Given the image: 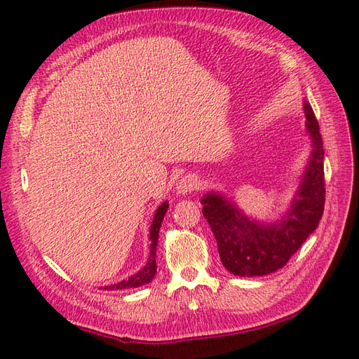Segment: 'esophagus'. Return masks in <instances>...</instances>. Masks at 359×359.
Returning a JSON list of instances; mask_svg holds the SVG:
<instances>
[{
  "mask_svg": "<svg viewBox=\"0 0 359 359\" xmlns=\"http://www.w3.org/2000/svg\"><path fill=\"white\" fill-rule=\"evenodd\" d=\"M201 186V180L196 175H191V173H187L184 175L178 182H177V193L180 196H186V194L198 190Z\"/></svg>",
  "mask_w": 359,
  "mask_h": 359,
  "instance_id": "esophagus-1",
  "label": "esophagus"
}]
</instances>
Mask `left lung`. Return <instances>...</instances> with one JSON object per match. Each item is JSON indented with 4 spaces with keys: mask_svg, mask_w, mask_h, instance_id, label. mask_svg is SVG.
I'll use <instances>...</instances> for the list:
<instances>
[{
    "mask_svg": "<svg viewBox=\"0 0 359 359\" xmlns=\"http://www.w3.org/2000/svg\"><path fill=\"white\" fill-rule=\"evenodd\" d=\"M306 130L311 139V154L295 196L285 215L274 223L250 219L223 194L210 191L202 198V214L215 236L223 266L240 277L276 273L297 253L316 231L323 214L325 177L323 142L318 119L304 100Z\"/></svg>",
    "mask_w": 359,
    "mask_h": 359,
    "instance_id": "left-lung-1",
    "label": "left lung"
}]
</instances>
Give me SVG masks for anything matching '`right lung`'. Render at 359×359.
Returning a JSON list of instances; mask_svg holds the SVG:
<instances>
[{
  "mask_svg": "<svg viewBox=\"0 0 359 359\" xmlns=\"http://www.w3.org/2000/svg\"><path fill=\"white\" fill-rule=\"evenodd\" d=\"M169 208V202H163L158 208L156 210L154 214V220L151 223L149 227V257L147 265L139 271V273L133 274L132 277H128L127 280L119 281L116 285H111V286H104L103 290H118V289H130V287H139L148 285L151 280L154 278L156 273H157V265H156V250H157V243H158V232H160V226L163 219H165V214Z\"/></svg>",
  "mask_w": 359,
  "mask_h": 359,
  "instance_id": "obj_1",
  "label": "right lung"
}]
</instances>
